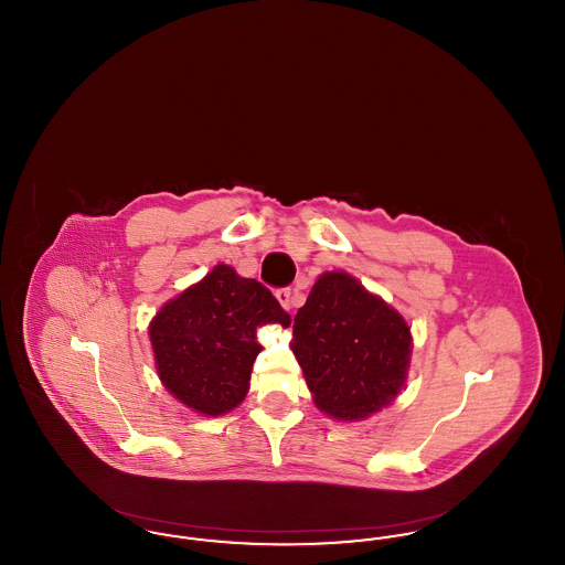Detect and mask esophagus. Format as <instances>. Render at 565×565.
Masks as SVG:
<instances>
[{"instance_id":"34e87169","label":"esophagus","mask_w":565,"mask_h":565,"mask_svg":"<svg viewBox=\"0 0 565 565\" xmlns=\"http://www.w3.org/2000/svg\"><path fill=\"white\" fill-rule=\"evenodd\" d=\"M275 296H277V300L281 302V307L284 309H295V295H292V290L290 288H279L277 292H275Z\"/></svg>"}]
</instances>
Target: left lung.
<instances>
[{
  "label": "left lung",
  "instance_id": "1",
  "mask_svg": "<svg viewBox=\"0 0 565 565\" xmlns=\"http://www.w3.org/2000/svg\"><path fill=\"white\" fill-rule=\"evenodd\" d=\"M292 330V351L323 413L362 419L398 396L411 328L348 273H323Z\"/></svg>",
  "mask_w": 565,
  "mask_h": 565
}]
</instances>
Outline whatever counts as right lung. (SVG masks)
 I'll return each mask as SVG.
<instances>
[{
  "label": "right lung",
  "instance_id": "1",
  "mask_svg": "<svg viewBox=\"0 0 565 565\" xmlns=\"http://www.w3.org/2000/svg\"><path fill=\"white\" fill-rule=\"evenodd\" d=\"M290 323L269 288L217 265L201 284L167 302L150 326L164 387L182 403L222 415L242 403L260 351L256 330Z\"/></svg>",
  "mask_w": 565,
  "mask_h": 565
}]
</instances>
